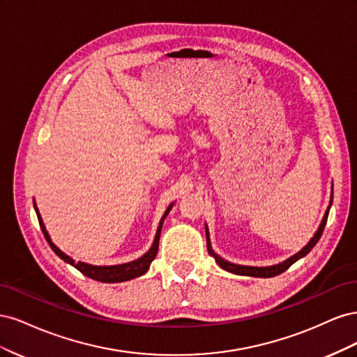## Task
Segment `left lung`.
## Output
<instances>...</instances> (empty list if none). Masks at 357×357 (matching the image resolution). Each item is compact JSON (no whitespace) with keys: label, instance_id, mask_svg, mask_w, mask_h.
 I'll return each mask as SVG.
<instances>
[{"label":"left lung","instance_id":"8db88e82","mask_svg":"<svg viewBox=\"0 0 357 357\" xmlns=\"http://www.w3.org/2000/svg\"><path fill=\"white\" fill-rule=\"evenodd\" d=\"M333 190V189H332ZM332 198H333V192H331V201L328 208L325 211V215H323V219L320 222L319 229L316 231L314 236L308 241V244L305 247H302L298 253H295L294 256H290L286 261H283L282 264H277V265H269V266H247V265H238V264H232L229 261H225L223 257H220L218 253L213 250L211 247V241H210V232H208V226L205 225V235H207V248H208V253L215 259V262L218 265L225 269V271L236 274V275H247V277H261V278H269V277H275L278 274L284 273L286 269L294 265L296 261H299L301 257H304L305 255H308L311 252V248L317 244V241L320 240V236L323 234V229H325V225L328 220V215H329V210H331V205H332Z\"/></svg>","mask_w":357,"mask_h":357}]
</instances>
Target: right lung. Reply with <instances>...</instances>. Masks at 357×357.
<instances>
[{
	"label": "right lung",
	"mask_w": 357,
	"mask_h": 357,
	"mask_svg": "<svg viewBox=\"0 0 357 357\" xmlns=\"http://www.w3.org/2000/svg\"><path fill=\"white\" fill-rule=\"evenodd\" d=\"M172 205H174V202L169 204V207L165 210L164 215H162V219H160L159 226H158L156 235H155L153 244H152V247L149 248L147 253H144L142 257L135 259V261H132V262H126V264H121V265L100 266V265H91V264H86V262H75L73 257H70L68 255L63 253L58 245H55V243L50 240V235H49V232L46 229L45 223H43L40 211H38L37 205H36V201H34V208H36V213H37L38 222H40V228L43 231V235H45V238L47 240L49 245L52 247V250L55 252L62 259L63 262H67V264L73 265L75 269H79V271L83 275L89 277L92 280H96V282H102V283H122V282H128V280H132V278L143 275V274H146L149 271L150 264H152V261L156 257V253H158L162 225H164V220H165V218L168 215V213L171 211Z\"/></svg>",
	"instance_id": "right-lung-1"
}]
</instances>
